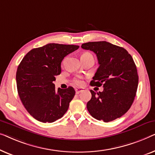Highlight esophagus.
I'll use <instances>...</instances> for the list:
<instances>
[{
	"label": "esophagus",
	"mask_w": 155,
	"mask_h": 155,
	"mask_svg": "<svg viewBox=\"0 0 155 155\" xmlns=\"http://www.w3.org/2000/svg\"><path fill=\"white\" fill-rule=\"evenodd\" d=\"M75 91H76V93H77V94H79L80 93H81L82 91H84V89L81 88H75Z\"/></svg>",
	"instance_id": "esophagus-1"
}]
</instances>
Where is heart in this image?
<instances>
[{"instance_id": "heart-1", "label": "heart", "mask_w": 155, "mask_h": 155, "mask_svg": "<svg viewBox=\"0 0 155 155\" xmlns=\"http://www.w3.org/2000/svg\"><path fill=\"white\" fill-rule=\"evenodd\" d=\"M82 55H91V54L88 53H85L83 54ZM74 82H75L76 84L78 85V86H81V85H83V84H84V81H83L82 80L79 79V78H77V79H75Z\"/></svg>"}]
</instances>
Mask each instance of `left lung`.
I'll list each match as a JSON object with an SVG mask.
<instances>
[{
    "label": "left lung",
    "instance_id": "left-lung-1",
    "mask_svg": "<svg viewBox=\"0 0 155 155\" xmlns=\"http://www.w3.org/2000/svg\"><path fill=\"white\" fill-rule=\"evenodd\" d=\"M81 48L96 54L100 65L91 85L104 88L97 93L91 90L89 113L104 122L119 118L132 105L138 88V75L131 55L124 48L107 41L86 43Z\"/></svg>",
    "mask_w": 155,
    "mask_h": 155
}]
</instances>
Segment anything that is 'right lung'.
Returning a JSON list of instances; mask_svg holds the SVG:
<instances>
[{
  "label": "right lung",
  "mask_w": 155,
  "mask_h": 155,
  "mask_svg": "<svg viewBox=\"0 0 155 155\" xmlns=\"http://www.w3.org/2000/svg\"><path fill=\"white\" fill-rule=\"evenodd\" d=\"M79 46L48 43L34 48L17 67V88L27 112L43 123H52L63 117L75 95L73 87L55 90V76L60 74L65 56Z\"/></svg>",
  "instance_id": "1"
}]
</instances>
